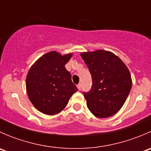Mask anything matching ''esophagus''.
Listing matches in <instances>:
<instances>
[{
    "label": "esophagus",
    "mask_w": 151,
    "mask_h": 151,
    "mask_svg": "<svg viewBox=\"0 0 151 151\" xmlns=\"http://www.w3.org/2000/svg\"><path fill=\"white\" fill-rule=\"evenodd\" d=\"M77 86V88H78L79 91H80V90H81V84H78Z\"/></svg>",
    "instance_id": "obj_1"
}]
</instances>
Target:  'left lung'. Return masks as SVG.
<instances>
[{
	"label": "left lung",
	"mask_w": 151,
	"mask_h": 151,
	"mask_svg": "<svg viewBox=\"0 0 151 151\" xmlns=\"http://www.w3.org/2000/svg\"><path fill=\"white\" fill-rule=\"evenodd\" d=\"M92 77V88L84 93L88 109L97 118H109L124 104L132 85L127 66L114 53L98 50L80 54Z\"/></svg>",
	"instance_id": "obj_1"
}]
</instances>
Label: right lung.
Returning a JSON list of instances; mask_svg holds the SVG:
<instances>
[{"mask_svg": "<svg viewBox=\"0 0 151 151\" xmlns=\"http://www.w3.org/2000/svg\"><path fill=\"white\" fill-rule=\"evenodd\" d=\"M71 56V53L62 55L51 51L39 58L29 69L27 93L33 106L42 113L52 115L61 112L78 91L65 68Z\"/></svg>", "mask_w": 151, "mask_h": 151, "instance_id": "add662e5", "label": "right lung"}]
</instances>
